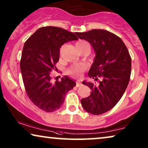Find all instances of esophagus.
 I'll list each match as a JSON object with an SVG mask.
<instances>
[{
  "instance_id": "34e87169",
  "label": "esophagus",
  "mask_w": 148,
  "mask_h": 148,
  "mask_svg": "<svg viewBox=\"0 0 148 148\" xmlns=\"http://www.w3.org/2000/svg\"><path fill=\"white\" fill-rule=\"evenodd\" d=\"M82 86V83H81V82L80 81H77V82H76V87H79V86Z\"/></svg>"
}]
</instances>
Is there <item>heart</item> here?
Here are the masks:
<instances>
[{
	"instance_id": "heart-1",
	"label": "heart",
	"mask_w": 148,
	"mask_h": 148,
	"mask_svg": "<svg viewBox=\"0 0 148 148\" xmlns=\"http://www.w3.org/2000/svg\"><path fill=\"white\" fill-rule=\"evenodd\" d=\"M88 44V42L85 40H79L76 43V46H83L84 45ZM86 66L83 64H77L75 65L70 66L69 68L66 70L67 74L70 75L74 77H80L82 75V73L86 70Z\"/></svg>"
}]
</instances>
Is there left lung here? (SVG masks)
<instances>
[{
    "label": "left lung",
    "instance_id": "1",
    "mask_svg": "<svg viewBox=\"0 0 148 148\" xmlns=\"http://www.w3.org/2000/svg\"><path fill=\"white\" fill-rule=\"evenodd\" d=\"M75 34L90 42L96 52L88 76L96 81L102 79L98 86L82 82L92 92L81 103L90 114H102L111 110L126 90L131 76V56L121 38L107 30L92 29Z\"/></svg>",
    "mask_w": 148,
    "mask_h": 148
}]
</instances>
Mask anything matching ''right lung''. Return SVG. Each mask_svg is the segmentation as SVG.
I'll return each mask as SVG.
<instances>
[{"label": "right lung", "instance_id": "1", "mask_svg": "<svg viewBox=\"0 0 148 148\" xmlns=\"http://www.w3.org/2000/svg\"><path fill=\"white\" fill-rule=\"evenodd\" d=\"M77 39L67 30L46 26L36 30L24 44L20 68L25 92L34 104L45 112L59 109L66 93L76 86L66 76L53 84L50 73L57 70L61 46Z\"/></svg>", "mask_w": 148, "mask_h": 148}]
</instances>
